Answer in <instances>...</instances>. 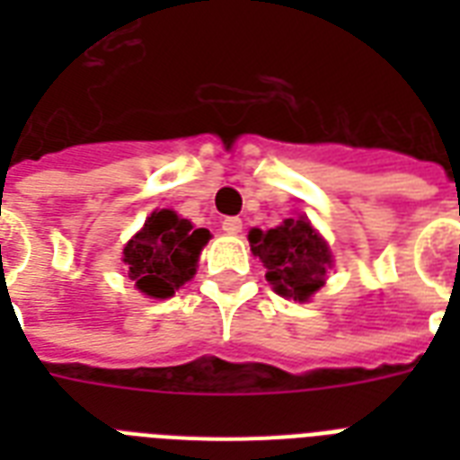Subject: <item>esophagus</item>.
Here are the masks:
<instances>
[{
	"instance_id": "obj_1",
	"label": "esophagus",
	"mask_w": 460,
	"mask_h": 460,
	"mask_svg": "<svg viewBox=\"0 0 460 460\" xmlns=\"http://www.w3.org/2000/svg\"><path fill=\"white\" fill-rule=\"evenodd\" d=\"M222 229L229 234V236H236V234H241V229H243V222L238 219V217H226L222 222Z\"/></svg>"
}]
</instances>
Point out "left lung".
Masks as SVG:
<instances>
[{"label":"left lung","mask_w":460,"mask_h":460,"mask_svg":"<svg viewBox=\"0 0 460 460\" xmlns=\"http://www.w3.org/2000/svg\"><path fill=\"white\" fill-rule=\"evenodd\" d=\"M251 251L262 260L267 281L284 298L305 303L324 287L332 251L305 215L288 217L270 231L251 229Z\"/></svg>","instance_id":"left-lung-1"}]
</instances>
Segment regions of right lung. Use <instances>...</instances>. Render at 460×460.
Masks as SVG:
<instances>
[{
  "label": "right lung",
  "instance_id": "right-lung-1",
  "mask_svg": "<svg viewBox=\"0 0 460 460\" xmlns=\"http://www.w3.org/2000/svg\"><path fill=\"white\" fill-rule=\"evenodd\" d=\"M208 241V229H195L173 209H157L124 245L128 277L136 281L140 294L169 298L193 279L198 258Z\"/></svg>",
  "mask_w": 460,
  "mask_h": 460
}]
</instances>
